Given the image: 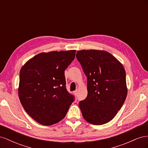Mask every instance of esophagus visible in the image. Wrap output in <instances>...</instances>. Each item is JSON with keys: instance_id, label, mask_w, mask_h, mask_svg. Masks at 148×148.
Instances as JSON below:
<instances>
[{"instance_id": "1", "label": "esophagus", "mask_w": 148, "mask_h": 148, "mask_svg": "<svg viewBox=\"0 0 148 148\" xmlns=\"http://www.w3.org/2000/svg\"><path fill=\"white\" fill-rule=\"evenodd\" d=\"M73 94H74L75 96H77V95H78V90H76V91H73Z\"/></svg>"}]
</instances>
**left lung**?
<instances>
[{"label":"left lung","mask_w":148,"mask_h":148,"mask_svg":"<svg viewBox=\"0 0 148 148\" xmlns=\"http://www.w3.org/2000/svg\"><path fill=\"white\" fill-rule=\"evenodd\" d=\"M76 57L87 77L88 96L79 102L83 118L96 125L110 122L127 95L123 65L105 51H78Z\"/></svg>","instance_id":"obj_1"}]
</instances>
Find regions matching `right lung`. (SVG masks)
Instances as JSON below:
<instances>
[{
    "mask_svg": "<svg viewBox=\"0 0 148 148\" xmlns=\"http://www.w3.org/2000/svg\"><path fill=\"white\" fill-rule=\"evenodd\" d=\"M75 50L42 52L21 67L19 99L31 118L43 125L60 122L74 101L66 90L64 71L75 57Z\"/></svg>",
    "mask_w": 148,
    "mask_h": 148,
    "instance_id": "1",
    "label": "right lung"
}]
</instances>
